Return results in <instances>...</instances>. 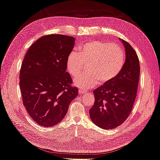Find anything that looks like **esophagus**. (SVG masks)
I'll use <instances>...</instances> for the list:
<instances>
[{"instance_id":"34e87169","label":"esophagus","mask_w":160,"mask_h":160,"mask_svg":"<svg viewBox=\"0 0 160 160\" xmlns=\"http://www.w3.org/2000/svg\"><path fill=\"white\" fill-rule=\"evenodd\" d=\"M79 94H85V93H86V92L83 91V90H81V89H79Z\"/></svg>"}]
</instances>
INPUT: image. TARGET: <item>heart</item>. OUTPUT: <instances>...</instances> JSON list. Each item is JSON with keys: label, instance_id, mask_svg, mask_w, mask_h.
<instances>
[{"label": "heart", "instance_id": "1", "mask_svg": "<svg viewBox=\"0 0 160 160\" xmlns=\"http://www.w3.org/2000/svg\"><path fill=\"white\" fill-rule=\"evenodd\" d=\"M125 56L118 45L99 41H88L79 49V53L71 51L67 56V71L73 77L79 76L87 65L86 74L77 78L74 83L83 89L93 88L99 83L104 85L114 79L122 71Z\"/></svg>", "mask_w": 160, "mask_h": 160}]
</instances>
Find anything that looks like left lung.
<instances>
[{"label":"left lung","mask_w":160,"mask_h":160,"mask_svg":"<svg viewBox=\"0 0 160 160\" xmlns=\"http://www.w3.org/2000/svg\"><path fill=\"white\" fill-rule=\"evenodd\" d=\"M120 41L125 49L124 66L114 79L93 91L95 103L89 110L92 122L103 129H112L122 124L137 96L140 73L138 57L128 42Z\"/></svg>","instance_id":"obj_1"}]
</instances>
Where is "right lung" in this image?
I'll return each mask as SVG.
<instances>
[{
	"mask_svg": "<svg viewBox=\"0 0 160 160\" xmlns=\"http://www.w3.org/2000/svg\"><path fill=\"white\" fill-rule=\"evenodd\" d=\"M75 38L63 35H45L28 49L20 71L19 85L22 103L33 121L52 127L64 118L70 103L78 95L66 71V61Z\"/></svg>",
	"mask_w": 160,
	"mask_h": 160,
	"instance_id": "right-lung-1",
	"label": "right lung"
}]
</instances>
